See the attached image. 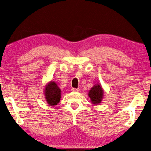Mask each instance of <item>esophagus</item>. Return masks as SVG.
I'll use <instances>...</instances> for the list:
<instances>
[{
	"label": "esophagus",
	"mask_w": 151,
	"mask_h": 151,
	"mask_svg": "<svg viewBox=\"0 0 151 151\" xmlns=\"http://www.w3.org/2000/svg\"><path fill=\"white\" fill-rule=\"evenodd\" d=\"M71 91L73 92H76V91H80V89H76V88H72L71 89Z\"/></svg>",
	"instance_id": "obj_1"
}]
</instances>
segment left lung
Here are the masks:
<instances>
[{
	"mask_svg": "<svg viewBox=\"0 0 151 151\" xmlns=\"http://www.w3.org/2000/svg\"><path fill=\"white\" fill-rule=\"evenodd\" d=\"M104 90L101 85L99 83L95 84L88 92V96L91 99L92 104L99 105L104 99Z\"/></svg>",
	"mask_w": 151,
	"mask_h": 151,
	"instance_id": "obj_1",
	"label": "left lung"
}]
</instances>
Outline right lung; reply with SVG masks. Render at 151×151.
<instances>
[{"mask_svg": "<svg viewBox=\"0 0 151 151\" xmlns=\"http://www.w3.org/2000/svg\"><path fill=\"white\" fill-rule=\"evenodd\" d=\"M61 89L54 81H50L44 87V93L47 104L55 106L59 104L61 98Z\"/></svg>", "mask_w": 151, "mask_h": 151, "instance_id": "1", "label": "right lung"}]
</instances>
